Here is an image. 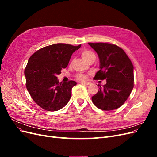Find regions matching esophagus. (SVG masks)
Segmentation results:
<instances>
[{
  "label": "esophagus",
  "instance_id": "obj_1",
  "mask_svg": "<svg viewBox=\"0 0 157 157\" xmlns=\"http://www.w3.org/2000/svg\"><path fill=\"white\" fill-rule=\"evenodd\" d=\"M82 84L83 85H85V86H88V85H90V84H91V82H81Z\"/></svg>",
  "mask_w": 157,
  "mask_h": 157
}]
</instances>
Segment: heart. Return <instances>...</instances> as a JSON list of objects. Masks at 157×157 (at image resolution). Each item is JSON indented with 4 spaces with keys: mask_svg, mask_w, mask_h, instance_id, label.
Here are the masks:
<instances>
[{
    "mask_svg": "<svg viewBox=\"0 0 157 157\" xmlns=\"http://www.w3.org/2000/svg\"><path fill=\"white\" fill-rule=\"evenodd\" d=\"M82 58L86 61H88L90 59L92 58H96V56L90 50H84L81 53ZM76 78L80 81H84L87 78V76L84 74H78L76 76Z\"/></svg>",
    "mask_w": 157,
    "mask_h": 157,
    "instance_id": "1",
    "label": "heart"
}]
</instances>
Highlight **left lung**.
Returning <instances> with one entry per match:
<instances>
[{"label":"left lung","instance_id":"1","mask_svg":"<svg viewBox=\"0 0 157 157\" xmlns=\"http://www.w3.org/2000/svg\"><path fill=\"white\" fill-rule=\"evenodd\" d=\"M88 44L97 52L100 70L95 79H106L107 83L92 97L93 103L99 109L111 111L122 106L134 88V66L120 47L106 42Z\"/></svg>","mask_w":157,"mask_h":157}]
</instances>
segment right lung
Masks as SVG:
<instances>
[{
    "instance_id": "right-lung-1",
    "label": "right lung",
    "mask_w": 157,
    "mask_h": 157,
    "mask_svg": "<svg viewBox=\"0 0 157 157\" xmlns=\"http://www.w3.org/2000/svg\"><path fill=\"white\" fill-rule=\"evenodd\" d=\"M80 46L54 44L37 50L28 60L24 72L26 87L33 101L44 110L58 111L69 102L77 82H59L56 76L67 67L73 53Z\"/></svg>"
}]
</instances>
